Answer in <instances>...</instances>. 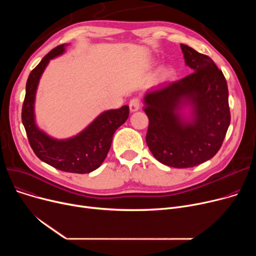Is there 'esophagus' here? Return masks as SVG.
<instances>
[{
  "instance_id": "esophagus-1",
  "label": "esophagus",
  "mask_w": 256,
  "mask_h": 256,
  "mask_svg": "<svg viewBox=\"0 0 256 256\" xmlns=\"http://www.w3.org/2000/svg\"><path fill=\"white\" fill-rule=\"evenodd\" d=\"M140 100L139 98H132L130 102V112H137L139 109H140Z\"/></svg>"
}]
</instances>
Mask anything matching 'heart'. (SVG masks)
Listing matches in <instances>:
<instances>
[{
  "mask_svg": "<svg viewBox=\"0 0 256 256\" xmlns=\"http://www.w3.org/2000/svg\"><path fill=\"white\" fill-rule=\"evenodd\" d=\"M174 76H176V70L171 68V67H164V68L158 72V78L160 82H165V80L172 78Z\"/></svg>",
  "mask_w": 256,
  "mask_h": 256,
  "instance_id": "heart-1",
  "label": "heart"
}]
</instances>
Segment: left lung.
Returning <instances> with one entry per match:
<instances>
[{
  "label": "left lung",
  "mask_w": 256,
  "mask_h": 256,
  "mask_svg": "<svg viewBox=\"0 0 256 256\" xmlns=\"http://www.w3.org/2000/svg\"><path fill=\"white\" fill-rule=\"evenodd\" d=\"M193 74L144 94L150 124L146 143L164 165L190 168L218 152L230 124L228 88L223 72L204 54L180 44Z\"/></svg>",
  "instance_id": "8db88e82"
}]
</instances>
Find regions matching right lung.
I'll use <instances>...</instances> for the list:
<instances>
[{
    "label": "right lung",
    "instance_id": "obj_1",
    "mask_svg": "<svg viewBox=\"0 0 256 256\" xmlns=\"http://www.w3.org/2000/svg\"><path fill=\"white\" fill-rule=\"evenodd\" d=\"M68 44H61L52 50L31 72L26 85L22 120L34 154L42 160L61 171L89 173L98 169L104 160L116 130L128 118V106L100 113L91 124L76 136L54 138L36 124L35 100L40 78L52 59L65 52Z\"/></svg>",
    "mask_w": 256,
    "mask_h": 256
}]
</instances>
